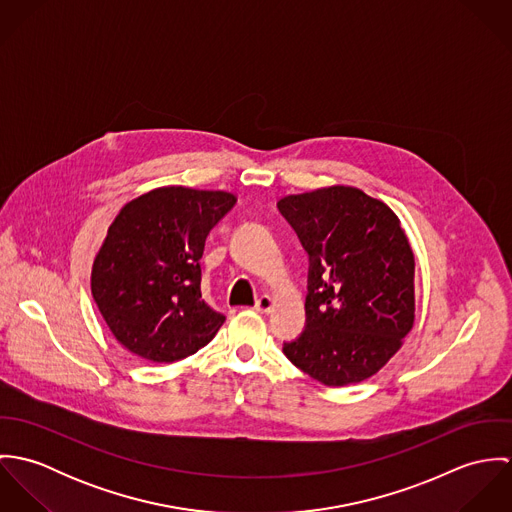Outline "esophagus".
Here are the masks:
<instances>
[{
  "instance_id": "34e87169",
  "label": "esophagus",
  "mask_w": 512,
  "mask_h": 512,
  "mask_svg": "<svg viewBox=\"0 0 512 512\" xmlns=\"http://www.w3.org/2000/svg\"><path fill=\"white\" fill-rule=\"evenodd\" d=\"M272 307H274V299H272L270 295H262V297L256 301V305H254V309H256L258 313H270Z\"/></svg>"
}]
</instances>
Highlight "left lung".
<instances>
[{"label":"left lung","instance_id":"obj_1","mask_svg":"<svg viewBox=\"0 0 512 512\" xmlns=\"http://www.w3.org/2000/svg\"><path fill=\"white\" fill-rule=\"evenodd\" d=\"M309 256L305 331L284 343L293 365L325 386L376 374L414 325V252L394 211L357 187L278 201Z\"/></svg>","mask_w":512,"mask_h":512}]
</instances>
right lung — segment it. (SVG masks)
<instances>
[{
	"label": "right lung",
	"instance_id": "1",
	"mask_svg": "<svg viewBox=\"0 0 512 512\" xmlns=\"http://www.w3.org/2000/svg\"><path fill=\"white\" fill-rule=\"evenodd\" d=\"M236 203L226 191L159 187L126 203L94 258L92 297L112 335L151 363L181 361L217 335L224 315L201 295V256Z\"/></svg>",
	"mask_w": 512,
	"mask_h": 512
}]
</instances>
